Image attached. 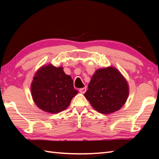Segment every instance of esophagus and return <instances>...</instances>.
I'll return each instance as SVG.
<instances>
[{"mask_svg":"<svg viewBox=\"0 0 159 159\" xmlns=\"http://www.w3.org/2000/svg\"><path fill=\"white\" fill-rule=\"evenodd\" d=\"M86 90H87L86 87H83V88L79 89V92H80V93H85V92H86Z\"/></svg>","mask_w":159,"mask_h":159,"instance_id":"obj_1","label":"esophagus"}]
</instances>
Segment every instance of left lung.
I'll use <instances>...</instances> for the list:
<instances>
[{"mask_svg": "<svg viewBox=\"0 0 159 159\" xmlns=\"http://www.w3.org/2000/svg\"><path fill=\"white\" fill-rule=\"evenodd\" d=\"M129 93L126 79L113 67L97 70L84 96L94 109L104 114L121 109Z\"/></svg>", "mask_w": 159, "mask_h": 159, "instance_id": "8db88e82", "label": "left lung"}]
</instances>
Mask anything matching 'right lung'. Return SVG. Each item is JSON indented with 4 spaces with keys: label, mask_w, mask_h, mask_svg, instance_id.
Instances as JSON below:
<instances>
[{
    "label": "right lung",
    "mask_w": 159,
    "mask_h": 159,
    "mask_svg": "<svg viewBox=\"0 0 159 159\" xmlns=\"http://www.w3.org/2000/svg\"><path fill=\"white\" fill-rule=\"evenodd\" d=\"M79 93L73 80L61 67L43 66L35 74L31 84L33 99L40 109L52 113L65 110Z\"/></svg>",
    "instance_id": "add662e5"
}]
</instances>
